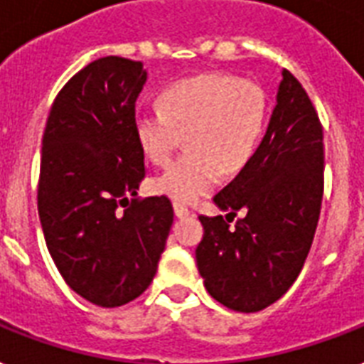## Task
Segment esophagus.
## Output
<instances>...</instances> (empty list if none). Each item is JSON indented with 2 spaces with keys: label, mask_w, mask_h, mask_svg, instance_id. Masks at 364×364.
Masks as SVG:
<instances>
[{
  "label": "esophagus",
  "mask_w": 364,
  "mask_h": 364,
  "mask_svg": "<svg viewBox=\"0 0 364 364\" xmlns=\"http://www.w3.org/2000/svg\"><path fill=\"white\" fill-rule=\"evenodd\" d=\"M173 208H174V214H176L178 218H186V216H190V214H191L190 208L186 207V205H182V203L174 201Z\"/></svg>",
  "instance_id": "esophagus-1"
}]
</instances>
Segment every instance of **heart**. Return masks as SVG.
Returning <instances> with one entry per match:
<instances>
[{"label": "heart", "instance_id": "obj_1", "mask_svg": "<svg viewBox=\"0 0 364 364\" xmlns=\"http://www.w3.org/2000/svg\"><path fill=\"white\" fill-rule=\"evenodd\" d=\"M157 108L134 119V136L154 165L171 161L184 136L188 151L154 178L157 193L182 203L210 193L222 171L239 173L255 156L267 117L260 87L220 72L174 81L159 92Z\"/></svg>", "mask_w": 364, "mask_h": 364}]
</instances>
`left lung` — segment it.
<instances>
[{
	"mask_svg": "<svg viewBox=\"0 0 364 364\" xmlns=\"http://www.w3.org/2000/svg\"><path fill=\"white\" fill-rule=\"evenodd\" d=\"M323 188V125L302 83L283 70L266 136L214 197L226 218L199 216L205 233L196 258L208 294L243 314L277 302L308 258ZM239 210L245 216L233 221Z\"/></svg>",
	"mask_w": 364,
	"mask_h": 364,
	"instance_id": "1",
	"label": "left lung"
}]
</instances>
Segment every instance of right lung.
I'll list each match as a JSON object with an SVG mask.
<instances>
[{
    "instance_id": "right-lung-1",
    "label": "right lung",
    "mask_w": 364,
    "mask_h": 364,
    "mask_svg": "<svg viewBox=\"0 0 364 364\" xmlns=\"http://www.w3.org/2000/svg\"><path fill=\"white\" fill-rule=\"evenodd\" d=\"M144 83L142 62L92 60L56 95L43 132L45 243L70 289L102 308L132 302L150 287L173 226L167 196L136 197L146 167L134 102Z\"/></svg>"
}]
</instances>
